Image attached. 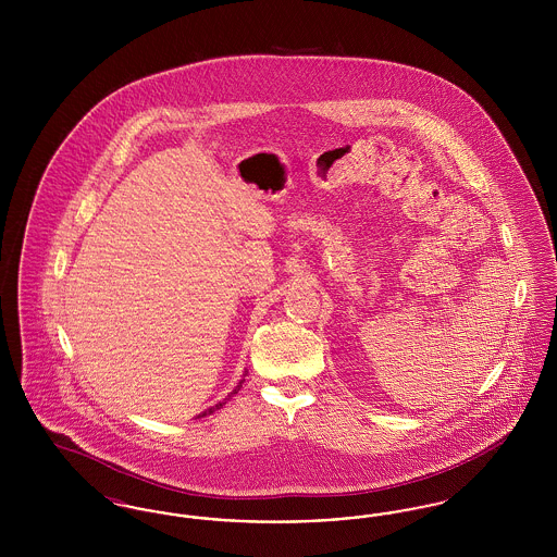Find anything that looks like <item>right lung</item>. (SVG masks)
Segmentation results:
<instances>
[{
    "label": "right lung",
    "mask_w": 557,
    "mask_h": 557,
    "mask_svg": "<svg viewBox=\"0 0 557 557\" xmlns=\"http://www.w3.org/2000/svg\"><path fill=\"white\" fill-rule=\"evenodd\" d=\"M246 373H248V371H244V375H246ZM242 384H244V380H239L238 386H236V388H234V393H232V395H227V398H232V397H234V395H238L239 386H242ZM227 398H225V400H223V403H216V405H212V407H209V409H207V411H202V413H198V416H196V418H198V420H200V418H205V416H211V413H214V411H216V409H221V407H223V405H225V403H227Z\"/></svg>",
    "instance_id": "add662e5"
}]
</instances>
